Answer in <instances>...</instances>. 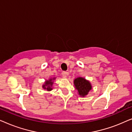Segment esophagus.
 Segmentation results:
<instances>
[{
	"instance_id": "obj_1",
	"label": "esophagus",
	"mask_w": 132,
	"mask_h": 132,
	"mask_svg": "<svg viewBox=\"0 0 132 132\" xmlns=\"http://www.w3.org/2000/svg\"><path fill=\"white\" fill-rule=\"evenodd\" d=\"M62 75L63 77H65V78H66L67 76L68 75V72H66V71H64V72H62Z\"/></svg>"
}]
</instances>
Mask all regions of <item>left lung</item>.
Returning <instances> with one entry per match:
<instances>
[{
    "label": "left lung",
    "instance_id": "left-lung-1",
    "mask_svg": "<svg viewBox=\"0 0 132 132\" xmlns=\"http://www.w3.org/2000/svg\"><path fill=\"white\" fill-rule=\"evenodd\" d=\"M74 85L76 89L77 90L80 97H85L88 94L92 89L91 84L89 80L82 77H79L74 80Z\"/></svg>",
    "mask_w": 132,
    "mask_h": 132
}]
</instances>
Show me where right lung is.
I'll list each match as a JSON object with an SVG mask.
<instances>
[{"label": "right lung", "instance_id": "1", "mask_svg": "<svg viewBox=\"0 0 132 132\" xmlns=\"http://www.w3.org/2000/svg\"><path fill=\"white\" fill-rule=\"evenodd\" d=\"M56 79V77H51L48 79V80H46L44 84H43L42 88L43 89H46L47 91H50L53 89V85L54 83V80Z\"/></svg>", "mask_w": 132, "mask_h": 132}]
</instances>
